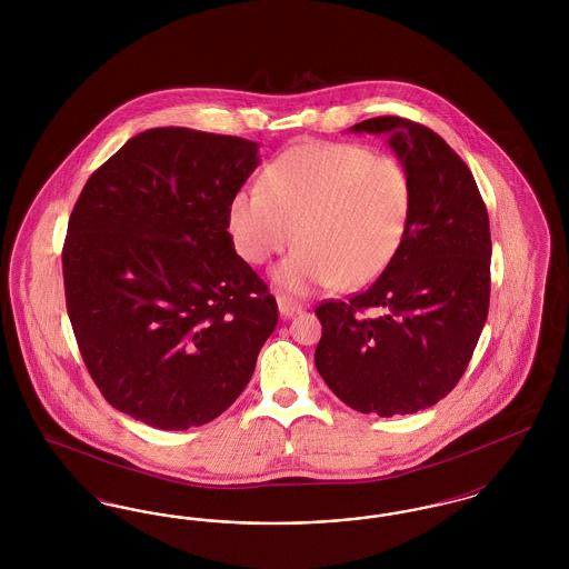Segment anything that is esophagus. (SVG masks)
Instances as JSON below:
<instances>
[{"instance_id": "obj_1", "label": "esophagus", "mask_w": 569, "mask_h": 569, "mask_svg": "<svg viewBox=\"0 0 569 569\" xmlns=\"http://www.w3.org/2000/svg\"><path fill=\"white\" fill-rule=\"evenodd\" d=\"M277 307H279V316L283 318V320H288V318H292V316H297L298 311L302 309L298 302H295L292 298L288 297H277Z\"/></svg>"}]
</instances>
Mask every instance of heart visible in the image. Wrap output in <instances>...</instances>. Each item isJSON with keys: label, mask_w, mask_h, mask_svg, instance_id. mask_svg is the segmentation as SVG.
I'll use <instances>...</instances> for the list:
<instances>
[{"label": "heart", "mask_w": 569, "mask_h": 569, "mask_svg": "<svg viewBox=\"0 0 569 569\" xmlns=\"http://www.w3.org/2000/svg\"><path fill=\"white\" fill-rule=\"evenodd\" d=\"M411 188L403 163L350 142H305L272 160L262 190L237 191L228 228L237 253L258 267L295 241L274 283L309 295L373 281L406 234Z\"/></svg>", "instance_id": "1"}]
</instances>
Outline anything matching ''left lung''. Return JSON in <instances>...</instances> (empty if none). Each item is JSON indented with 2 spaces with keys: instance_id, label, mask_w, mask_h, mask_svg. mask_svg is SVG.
Returning a JSON list of instances; mask_svg holds the SVG:
<instances>
[{
  "instance_id": "8db88e82",
  "label": "left lung",
  "mask_w": 569,
  "mask_h": 569,
  "mask_svg": "<svg viewBox=\"0 0 569 569\" xmlns=\"http://www.w3.org/2000/svg\"><path fill=\"white\" fill-rule=\"evenodd\" d=\"M383 134L411 188L406 234L365 292L316 309V367L360 413H416L443 399L465 373L490 298V228L467 163L433 130L401 117L350 128ZM376 310L373 317H365Z\"/></svg>"
}]
</instances>
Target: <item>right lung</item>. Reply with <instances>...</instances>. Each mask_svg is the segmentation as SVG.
I'll return each instance as SVG.
<instances>
[{
    "label": "right lung",
    "mask_w": 569,
    "mask_h": 569,
    "mask_svg": "<svg viewBox=\"0 0 569 569\" xmlns=\"http://www.w3.org/2000/svg\"><path fill=\"white\" fill-rule=\"evenodd\" d=\"M258 142L190 128L130 138L84 183L61 253L68 316L110 406L162 431L216 420L253 376L277 302L228 204Z\"/></svg>",
    "instance_id": "right-lung-1"
}]
</instances>
